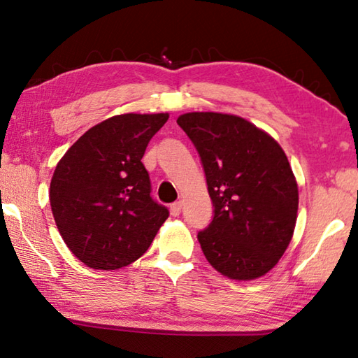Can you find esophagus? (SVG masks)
<instances>
[{
	"instance_id": "1",
	"label": "esophagus",
	"mask_w": 358,
	"mask_h": 358,
	"mask_svg": "<svg viewBox=\"0 0 358 358\" xmlns=\"http://www.w3.org/2000/svg\"><path fill=\"white\" fill-rule=\"evenodd\" d=\"M181 210H183V202H181V201H178V202H175V203L171 205V215H172V216H180Z\"/></svg>"
}]
</instances>
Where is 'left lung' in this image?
<instances>
[{
	"instance_id": "1",
	"label": "left lung",
	"mask_w": 358,
	"mask_h": 358,
	"mask_svg": "<svg viewBox=\"0 0 358 358\" xmlns=\"http://www.w3.org/2000/svg\"><path fill=\"white\" fill-rule=\"evenodd\" d=\"M177 123L201 156L213 220L197 234L221 275L251 281L273 268L292 240L299 187L273 137L245 118L191 112Z\"/></svg>"
}]
</instances>
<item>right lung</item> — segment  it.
<instances>
[{
    "label": "right lung",
    "instance_id": "1",
    "mask_svg": "<svg viewBox=\"0 0 358 358\" xmlns=\"http://www.w3.org/2000/svg\"><path fill=\"white\" fill-rule=\"evenodd\" d=\"M169 113H124L93 126L59 159L50 183L57 227L71 252L117 270L148 250L169 210L150 196L142 157Z\"/></svg>",
    "mask_w": 358,
    "mask_h": 358
}]
</instances>
